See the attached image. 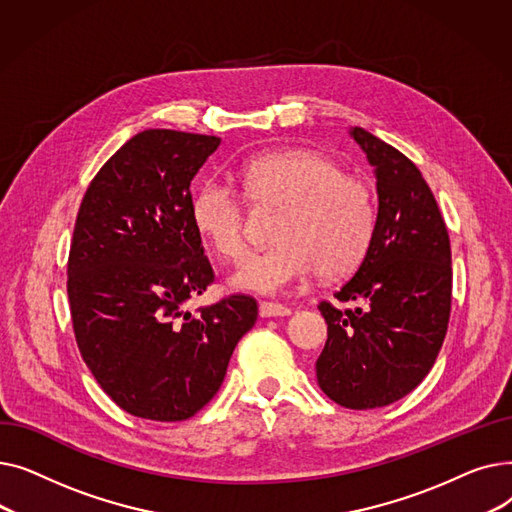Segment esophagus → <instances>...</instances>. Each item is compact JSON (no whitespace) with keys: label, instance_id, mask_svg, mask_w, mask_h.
<instances>
[{"label":"esophagus","instance_id":"1","mask_svg":"<svg viewBox=\"0 0 512 512\" xmlns=\"http://www.w3.org/2000/svg\"><path fill=\"white\" fill-rule=\"evenodd\" d=\"M290 313H292V309H288V307H284L280 303H267V301H263L259 305V315L261 317H286Z\"/></svg>","mask_w":512,"mask_h":512}]
</instances>
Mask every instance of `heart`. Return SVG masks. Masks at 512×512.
I'll return each instance as SVG.
<instances>
[{
	"label": "heart",
	"mask_w": 512,
	"mask_h": 512,
	"mask_svg": "<svg viewBox=\"0 0 512 512\" xmlns=\"http://www.w3.org/2000/svg\"><path fill=\"white\" fill-rule=\"evenodd\" d=\"M247 197L257 205L284 209L276 224L278 245L249 253L232 274V286L278 294L315 270L342 278L363 261L375 232L373 191L348 176L336 161L313 151H272L242 166ZM191 220L207 245L236 259L247 242L245 197L230 184L209 178L193 197Z\"/></svg>",
	"instance_id": "1"
}]
</instances>
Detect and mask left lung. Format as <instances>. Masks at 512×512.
I'll list each match as a JSON object with an SVG mask.
<instances>
[{"label":"left lung","instance_id":"8db88e82","mask_svg":"<svg viewBox=\"0 0 512 512\" xmlns=\"http://www.w3.org/2000/svg\"><path fill=\"white\" fill-rule=\"evenodd\" d=\"M378 186L371 245L334 297L359 303L319 311L328 340L317 384L346 409H378L415 390L442 348L452 299L450 238L432 188L419 168L365 128H351Z\"/></svg>","mask_w":512,"mask_h":512}]
</instances>
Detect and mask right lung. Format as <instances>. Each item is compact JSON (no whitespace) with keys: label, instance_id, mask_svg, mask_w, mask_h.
Segmentation results:
<instances>
[{"label":"right lung","instance_id":"add662e5","mask_svg":"<svg viewBox=\"0 0 512 512\" xmlns=\"http://www.w3.org/2000/svg\"><path fill=\"white\" fill-rule=\"evenodd\" d=\"M218 137L149 128L91 180L68 257L78 351L120 409L184 421L220 390L257 303L232 294L193 317L184 303L213 282L191 220V180Z\"/></svg>","mask_w":512,"mask_h":512}]
</instances>
